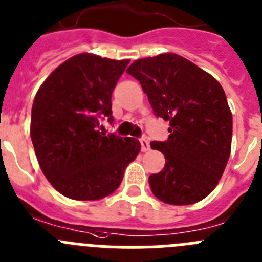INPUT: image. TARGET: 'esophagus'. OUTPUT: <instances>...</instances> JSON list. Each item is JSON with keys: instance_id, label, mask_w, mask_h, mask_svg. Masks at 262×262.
<instances>
[{"instance_id": "34e87169", "label": "esophagus", "mask_w": 262, "mask_h": 262, "mask_svg": "<svg viewBox=\"0 0 262 262\" xmlns=\"http://www.w3.org/2000/svg\"><path fill=\"white\" fill-rule=\"evenodd\" d=\"M140 145H141V150H143V152H147V150L150 149L149 141H148L145 138L140 139Z\"/></svg>"}]
</instances>
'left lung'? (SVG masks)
I'll return each instance as SVG.
<instances>
[{"mask_svg": "<svg viewBox=\"0 0 262 262\" xmlns=\"http://www.w3.org/2000/svg\"><path fill=\"white\" fill-rule=\"evenodd\" d=\"M140 81L153 113L169 121V139L152 141L165 166L149 177L153 195L171 205H189L215 188L230 157L232 115L221 84L188 59L165 53L127 69Z\"/></svg>", "mask_w": 262, "mask_h": 262, "instance_id": "obj_1", "label": "left lung"}]
</instances>
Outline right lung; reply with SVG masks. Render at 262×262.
<instances>
[{
  "label": "right lung",
  "mask_w": 262,
  "mask_h": 262,
  "mask_svg": "<svg viewBox=\"0 0 262 262\" xmlns=\"http://www.w3.org/2000/svg\"><path fill=\"white\" fill-rule=\"evenodd\" d=\"M129 59L83 53L53 71L33 100L31 139L54 188L74 200H98L118 188L140 152L138 139L100 131L113 123L112 93Z\"/></svg>",
  "instance_id": "1"
}]
</instances>
